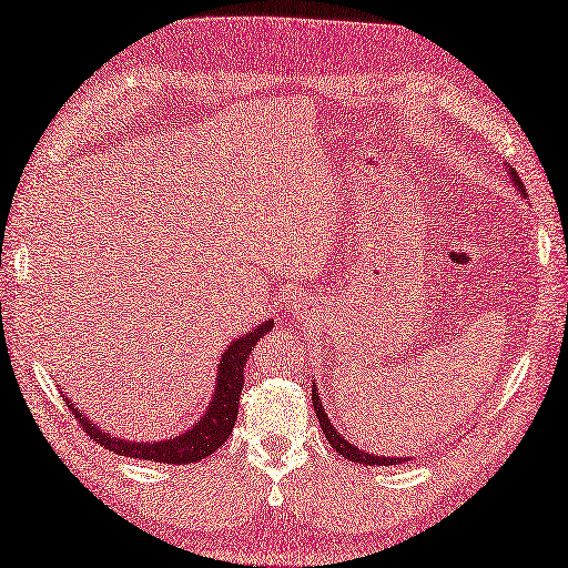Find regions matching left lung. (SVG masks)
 <instances>
[{"instance_id": "8db88e82", "label": "left lung", "mask_w": 568, "mask_h": 568, "mask_svg": "<svg viewBox=\"0 0 568 568\" xmlns=\"http://www.w3.org/2000/svg\"><path fill=\"white\" fill-rule=\"evenodd\" d=\"M513 180H515V185L520 187V192H525V190H523V185H520V178H517V173H515V171H513ZM312 405H315V413H317V419H320V425H322V432H324V437H327V442L332 444V449L339 452L344 458H348V462L366 464V466H393V464H405V458H390V456L366 454V452L356 449L354 444H348V442L342 437V434L332 427V422H329L327 413H324V409H322V403H320V397H317V390H312Z\"/></svg>"}]
</instances>
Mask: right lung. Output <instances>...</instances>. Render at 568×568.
<instances>
[{
  "label": "right lung",
  "mask_w": 568,
  "mask_h": 568,
  "mask_svg": "<svg viewBox=\"0 0 568 568\" xmlns=\"http://www.w3.org/2000/svg\"><path fill=\"white\" fill-rule=\"evenodd\" d=\"M273 329V322H263L258 329H253L226 348L222 361H220V373H216V388L214 397L210 403V409L204 413V417L197 422L195 427L185 434H178L175 439H165V442H149V444H134V442H124L116 439L114 434H104L98 427H90V419L82 417V409H75L68 397L63 395V400L68 403L70 413L78 417L80 427L90 434V437L98 442L104 449H110L119 456H131V458H143V462H161V464H195L214 454L220 446L229 439L234 425H236V415H239V395L241 388H244V366L246 358L253 352V346L261 339V336Z\"/></svg>",
  "instance_id": "right-lung-1"
}]
</instances>
